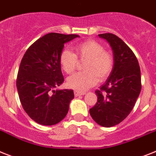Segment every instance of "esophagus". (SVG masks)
<instances>
[{"label":"esophagus","instance_id":"esophagus-1","mask_svg":"<svg viewBox=\"0 0 156 156\" xmlns=\"http://www.w3.org/2000/svg\"><path fill=\"white\" fill-rule=\"evenodd\" d=\"M74 93H75V96H83L85 95V92H80V91H77V90H75L74 91Z\"/></svg>","mask_w":156,"mask_h":156}]
</instances>
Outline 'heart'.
Listing matches in <instances>:
<instances>
[{"label":"heart","instance_id":"1","mask_svg":"<svg viewBox=\"0 0 156 156\" xmlns=\"http://www.w3.org/2000/svg\"><path fill=\"white\" fill-rule=\"evenodd\" d=\"M75 53L68 49L63 50L59 61L64 73L71 75L76 69L78 60L86 62L83 72L76 73L68 79V85L76 90H86L104 81L111 75L114 68V56L104 47L94 40L77 44L74 47Z\"/></svg>","mask_w":156,"mask_h":156}]
</instances>
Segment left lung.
Masks as SVG:
<instances>
[{
	"label": "left lung",
	"instance_id": "obj_1",
	"mask_svg": "<svg viewBox=\"0 0 156 156\" xmlns=\"http://www.w3.org/2000/svg\"><path fill=\"white\" fill-rule=\"evenodd\" d=\"M112 48L114 68L106 82L96 90L97 102L89 110L92 119L102 127L116 125L133 109L141 91L140 68L136 55L112 33L99 34Z\"/></svg>",
	"mask_w": 156,
	"mask_h": 156
}]
</instances>
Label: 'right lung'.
<instances>
[{"instance_id":"right-lung-1","label":"right lung","mask_w":156,"mask_h":156,"mask_svg":"<svg viewBox=\"0 0 156 156\" xmlns=\"http://www.w3.org/2000/svg\"><path fill=\"white\" fill-rule=\"evenodd\" d=\"M79 36L51 33L36 41L20 62L16 87L20 103L31 119L41 125H54L69 112L73 90H54L64 83L59 58L64 44Z\"/></svg>"}]
</instances>
